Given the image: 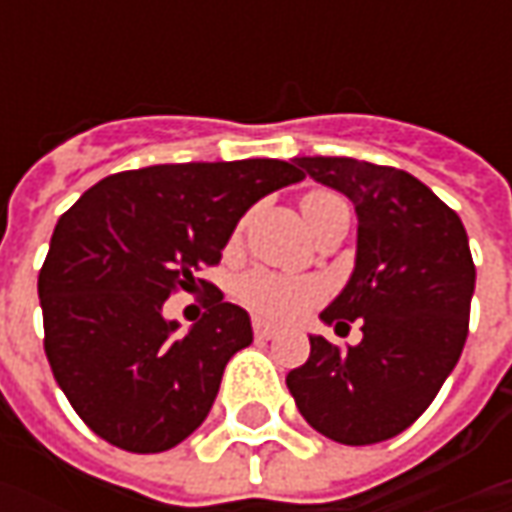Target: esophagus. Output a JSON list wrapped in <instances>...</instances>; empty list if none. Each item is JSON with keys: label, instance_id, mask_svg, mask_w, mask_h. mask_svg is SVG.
Here are the masks:
<instances>
[{"label": "esophagus", "instance_id": "34e87169", "mask_svg": "<svg viewBox=\"0 0 512 512\" xmlns=\"http://www.w3.org/2000/svg\"><path fill=\"white\" fill-rule=\"evenodd\" d=\"M253 336H256L259 342H267V339L276 336V327H270L267 322H259V319H256V322H253Z\"/></svg>", "mask_w": 512, "mask_h": 512}]
</instances>
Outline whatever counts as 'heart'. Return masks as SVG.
Listing matches in <instances>:
<instances>
[{
	"instance_id": "obj_1",
	"label": "heart",
	"mask_w": 512,
	"mask_h": 512,
	"mask_svg": "<svg viewBox=\"0 0 512 512\" xmlns=\"http://www.w3.org/2000/svg\"><path fill=\"white\" fill-rule=\"evenodd\" d=\"M302 216L310 230L322 225L327 213L333 210H347V202L336 190H310L302 196ZM239 242V233H236ZM236 299L239 305H245L256 319L265 322H293L299 316H305L310 307L322 302V285L316 279H302V276H285L267 267L247 270L245 276L236 282Z\"/></svg>"
}]
</instances>
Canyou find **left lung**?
<instances>
[{
	"label": "left lung",
	"mask_w": 512,
	"mask_h": 512,
	"mask_svg": "<svg viewBox=\"0 0 512 512\" xmlns=\"http://www.w3.org/2000/svg\"><path fill=\"white\" fill-rule=\"evenodd\" d=\"M302 176L356 205V267L327 325L362 342L310 336V356L287 373L305 422L339 444H376L422 416L462 356L476 265L456 210L407 170L347 156H299Z\"/></svg>",
	"instance_id": "left-lung-1"
}]
</instances>
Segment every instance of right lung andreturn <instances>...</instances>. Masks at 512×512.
I'll use <instances>...</instances> for the list:
<instances>
[{"label":"right lung","mask_w":512,"mask_h":512,"mask_svg":"<svg viewBox=\"0 0 512 512\" xmlns=\"http://www.w3.org/2000/svg\"><path fill=\"white\" fill-rule=\"evenodd\" d=\"M305 179L293 162H185L122 170L82 193L39 270L45 356L70 407L128 453L170 450L205 422L225 364L253 342L250 316L214 290L187 337L161 305L210 282L236 222Z\"/></svg>","instance_id":"add662e5"}]
</instances>
